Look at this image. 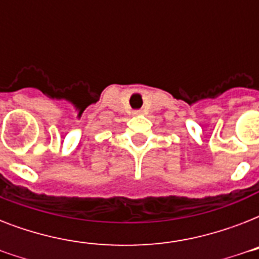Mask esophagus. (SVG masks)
I'll use <instances>...</instances> for the list:
<instances>
[{"mask_svg":"<svg viewBox=\"0 0 259 259\" xmlns=\"http://www.w3.org/2000/svg\"><path fill=\"white\" fill-rule=\"evenodd\" d=\"M134 114L137 115V114H141V110H134Z\"/></svg>","mask_w":259,"mask_h":259,"instance_id":"1","label":"esophagus"}]
</instances>
